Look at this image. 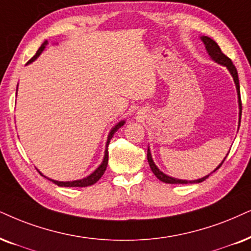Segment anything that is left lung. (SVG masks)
Here are the masks:
<instances>
[{
    "instance_id": "left-lung-1",
    "label": "left lung",
    "mask_w": 251,
    "mask_h": 251,
    "mask_svg": "<svg viewBox=\"0 0 251 251\" xmlns=\"http://www.w3.org/2000/svg\"><path fill=\"white\" fill-rule=\"evenodd\" d=\"M201 40L204 41L205 46H206V50H207L208 54H210V56L212 59L214 60L215 62L220 63V65L223 66H226V67L228 68V71H229V73L231 74V76H233L234 78V82H235L236 84V90H237V95H239V105H240V123H241V115H242V102H241V95H240V83H239V75H237V71L235 68V66L233 65V62H231V60L228 58L227 55H225L223 53V50H220V47H219V45L213 39H211V38L206 37V36H202L201 37ZM147 160H148V163H149V167H151V171L154 173V175L157 177L158 179L162 180V182L164 183H168V184H188V183H201L202 182V180H205L206 178H207L208 176H205L202 177V178H199L197 180H183V179H177V178H174V177H170V176H167L166 174H163L162 171H160L157 169V167L155 166V163L153 162V158H151V151H147ZM226 160V157L224 158V161ZM224 161L221 162L220 166H219L217 169L218 170L219 168H220L221 166H223ZM214 170V171H215Z\"/></svg>"
}]
</instances>
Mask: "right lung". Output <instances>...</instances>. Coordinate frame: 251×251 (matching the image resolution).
Here are the masks:
<instances>
[{"mask_svg": "<svg viewBox=\"0 0 251 251\" xmlns=\"http://www.w3.org/2000/svg\"><path fill=\"white\" fill-rule=\"evenodd\" d=\"M46 45H47V41H44V44L39 47V50H37V53H36V54L33 55V58L28 60V62H27V63H30V62L34 61V60H36V59L38 58V56L40 55V53L43 52V50H44V49H45V46H46ZM124 123H125V122H124V120H123V122L118 123V124H117V125L115 126V127H113L112 129H111L110 134H109V136H107L106 147H107V146H109V144H110V140H111V139H112L113 134H115V133L117 132V129H119L120 127H122V126L124 125ZM107 161H109V151H107V148H106V151H105V155H104V160H103L102 164H100V166L98 167L97 169L95 170L94 173L91 174L90 176L85 177V178H83V179L73 180V182H58V180H53V179H50V180H52V182L54 183V184H56V185H58V186H67V188H75V186H78V188H84V186L93 185V184L96 183L97 180L100 179V177L103 176V174L105 173L106 167H107ZM40 175H41V176H44L43 174H40ZM44 177H45V176H44Z\"/></svg>", "mask_w": 251, "mask_h": 251, "instance_id": "right-lung-1", "label": "right lung"}]
</instances>
